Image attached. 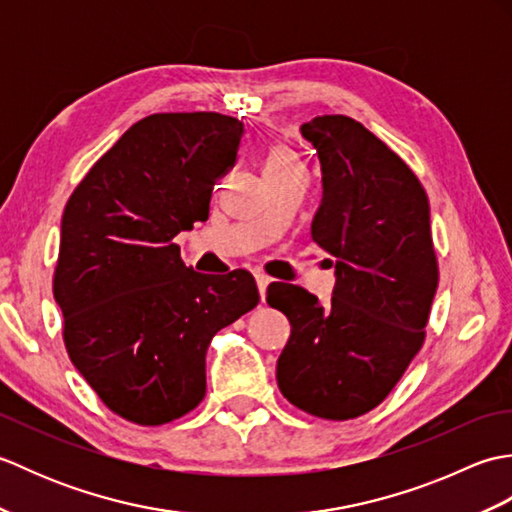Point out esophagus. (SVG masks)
I'll return each mask as SVG.
<instances>
[{
  "label": "esophagus",
  "instance_id": "34e87169",
  "mask_svg": "<svg viewBox=\"0 0 512 512\" xmlns=\"http://www.w3.org/2000/svg\"><path fill=\"white\" fill-rule=\"evenodd\" d=\"M255 279H257V288H259V297H262V301L266 299V288L270 286V281H273V279H270L268 275H264V273H257L255 275Z\"/></svg>",
  "mask_w": 512,
  "mask_h": 512
}]
</instances>
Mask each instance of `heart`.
I'll list each match as a JSON object with an SVG mask.
<instances>
[{"instance_id":"heart-1","label":"heart","mask_w":512,"mask_h":512,"mask_svg":"<svg viewBox=\"0 0 512 512\" xmlns=\"http://www.w3.org/2000/svg\"><path fill=\"white\" fill-rule=\"evenodd\" d=\"M295 165H299V162L284 145H275L273 149H270L266 169H279V167L284 169V167H295Z\"/></svg>"}]
</instances>
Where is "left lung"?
<instances>
[{"label":"left lung","instance_id":"8db88e82","mask_svg":"<svg viewBox=\"0 0 512 512\" xmlns=\"http://www.w3.org/2000/svg\"><path fill=\"white\" fill-rule=\"evenodd\" d=\"M317 149L323 202L312 239L336 257L328 306L301 286L273 284L268 306L288 317L277 385L301 411L350 420L396 387L424 343L438 257L429 198L396 151L350 116L301 125Z\"/></svg>","mask_w":512,"mask_h":512}]
</instances>
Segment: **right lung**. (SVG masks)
I'll return each mask as SVG.
<instances>
[{
  "instance_id": "right-lung-1",
  "label": "right lung",
  "mask_w": 512,
  "mask_h": 512,
  "mask_svg": "<svg viewBox=\"0 0 512 512\" xmlns=\"http://www.w3.org/2000/svg\"><path fill=\"white\" fill-rule=\"evenodd\" d=\"M244 123L217 112L140 118L76 184L61 220L52 292L70 361L103 405L158 427L206 394L213 336L259 303L248 270L202 275L173 242L209 220Z\"/></svg>"
}]
</instances>
